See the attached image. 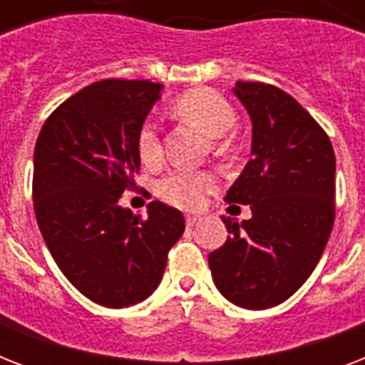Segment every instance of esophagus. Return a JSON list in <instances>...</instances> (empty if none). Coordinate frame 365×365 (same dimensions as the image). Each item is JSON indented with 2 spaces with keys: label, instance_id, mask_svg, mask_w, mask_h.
Instances as JSON below:
<instances>
[{
  "label": "esophagus",
  "instance_id": "obj_1",
  "mask_svg": "<svg viewBox=\"0 0 365 365\" xmlns=\"http://www.w3.org/2000/svg\"><path fill=\"white\" fill-rule=\"evenodd\" d=\"M200 222L199 216H185V223H187V227H195L197 223Z\"/></svg>",
  "mask_w": 365,
  "mask_h": 365
}]
</instances>
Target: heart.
<instances>
[{"label":"heart","instance_id":"heart-1","mask_svg":"<svg viewBox=\"0 0 365 365\" xmlns=\"http://www.w3.org/2000/svg\"><path fill=\"white\" fill-rule=\"evenodd\" d=\"M172 108L176 115L202 128L208 136L216 138V145L220 149L231 145L227 132L235 126L237 111L225 96L212 88H195L174 100ZM136 148L140 159L145 165H153L160 159L163 148H160L159 132L155 123L145 121L140 126ZM216 176L210 172L174 168L166 176L160 178L157 183V193L168 205L195 210L205 202L206 195L216 189Z\"/></svg>","mask_w":365,"mask_h":365}]
</instances>
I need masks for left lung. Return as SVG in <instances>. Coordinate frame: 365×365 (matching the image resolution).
<instances>
[{"mask_svg": "<svg viewBox=\"0 0 365 365\" xmlns=\"http://www.w3.org/2000/svg\"><path fill=\"white\" fill-rule=\"evenodd\" d=\"M252 119V159L225 195L250 205L208 255L217 289L244 309H269L294 295L322 257L335 222V153L309 111L274 85L239 81ZM233 205V206H237Z\"/></svg>", "mask_w": 365, "mask_h": 365, "instance_id": "8db88e82", "label": "left lung"}]
</instances>
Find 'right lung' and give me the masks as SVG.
<instances>
[{
	"instance_id": "1",
	"label": "right lung",
	"mask_w": 365,
	"mask_h": 365,
	"mask_svg": "<svg viewBox=\"0 0 365 365\" xmlns=\"http://www.w3.org/2000/svg\"><path fill=\"white\" fill-rule=\"evenodd\" d=\"M160 85L96 81L47 117L34 151L37 225L64 277L94 303L136 305L159 286L168 252L183 235L182 212L159 200L148 217L119 205L136 189V138Z\"/></svg>"
}]
</instances>
